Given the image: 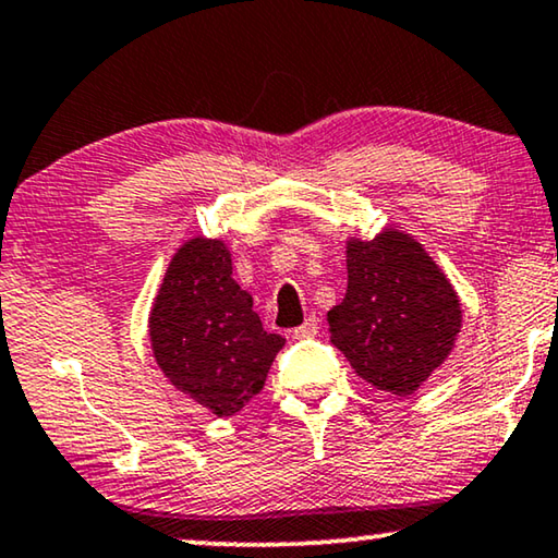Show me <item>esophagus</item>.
I'll return each mask as SVG.
<instances>
[{"label": "esophagus", "mask_w": 558, "mask_h": 558, "mask_svg": "<svg viewBox=\"0 0 558 558\" xmlns=\"http://www.w3.org/2000/svg\"><path fill=\"white\" fill-rule=\"evenodd\" d=\"M319 332V319L317 317H306L302 327L292 329V337L294 339H310V337H317Z\"/></svg>", "instance_id": "1"}]
</instances>
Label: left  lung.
Wrapping results in <instances>:
<instances>
[{
	"instance_id": "8db88e82",
	"label": "left lung",
	"mask_w": 558,
	"mask_h": 558,
	"mask_svg": "<svg viewBox=\"0 0 558 558\" xmlns=\"http://www.w3.org/2000/svg\"><path fill=\"white\" fill-rule=\"evenodd\" d=\"M460 302L413 236L385 231L347 244V294L327 312L332 344L390 395L415 392L453 350Z\"/></svg>"
}]
</instances>
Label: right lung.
<instances>
[{
	"label": "right lung",
	"mask_w": 558,
	"mask_h": 558,
	"mask_svg": "<svg viewBox=\"0 0 558 558\" xmlns=\"http://www.w3.org/2000/svg\"><path fill=\"white\" fill-rule=\"evenodd\" d=\"M252 296L231 279V254L216 239L175 252L150 312V344L166 377L216 413L236 415L266 383L284 347L264 332Z\"/></svg>",
	"instance_id": "1"
}]
</instances>
